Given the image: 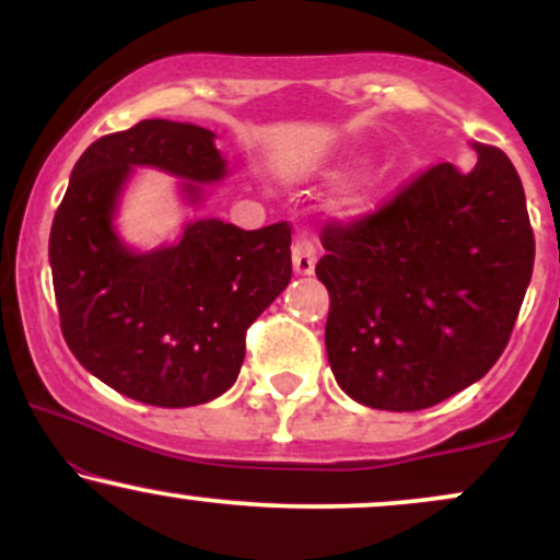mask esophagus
<instances>
[{
  "label": "esophagus",
  "mask_w": 560,
  "mask_h": 560,
  "mask_svg": "<svg viewBox=\"0 0 560 560\" xmlns=\"http://www.w3.org/2000/svg\"><path fill=\"white\" fill-rule=\"evenodd\" d=\"M292 266L294 273L311 276L316 271V247L307 236H298V242L292 244Z\"/></svg>",
  "instance_id": "esophagus-1"
}]
</instances>
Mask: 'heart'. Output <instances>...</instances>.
<instances>
[{
    "label": "heart",
    "instance_id": "obj_1",
    "mask_svg": "<svg viewBox=\"0 0 560 560\" xmlns=\"http://www.w3.org/2000/svg\"><path fill=\"white\" fill-rule=\"evenodd\" d=\"M376 186L378 178H369V182H361L350 189H345L342 195L334 199V213L345 221H358V218L369 215L371 208H374V197H376Z\"/></svg>",
    "mask_w": 560,
    "mask_h": 560
}]
</instances>
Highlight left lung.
Segmentation results:
<instances>
[{"mask_svg": "<svg viewBox=\"0 0 560 560\" xmlns=\"http://www.w3.org/2000/svg\"><path fill=\"white\" fill-rule=\"evenodd\" d=\"M434 165L352 226H326V355L352 400L421 410L479 382L505 350L535 266L522 178L498 147Z\"/></svg>", "mask_w": 560, "mask_h": 560, "instance_id": "obj_1", "label": "left lung"}]
</instances>
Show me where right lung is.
Wrapping results in <instances>:
<instances>
[{"label": "right lung", "instance_id": "add662e5", "mask_svg": "<svg viewBox=\"0 0 560 560\" xmlns=\"http://www.w3.org/2000/svg\"><path fill=\"white\" fill-rule=\"evenodd\" d=\"M133 168L182 178L191 210L205 184L229 176L208 128L152 118L96 139L73 165L49 234L62 337L89 374L131 400L210 402L240 376L249 324L292 279V229L189 215L173 242L137 249L115 223Z\"/></svg>", "mask_w": 560, "mask_h": 560}]
</instances>
